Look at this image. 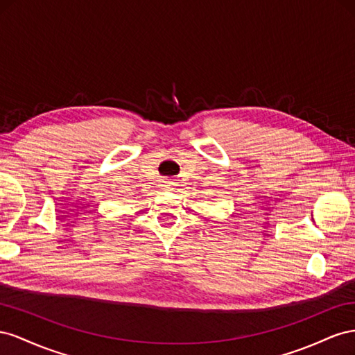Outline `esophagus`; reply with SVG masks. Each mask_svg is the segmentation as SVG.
<instances>
[{
  "label": "esophagus",
  "mask_w": 355,
  "mask_h": 355,
  "mask_svg": "<svg viewBox=\"0 0 355 355\" xmlns=\"http://www.w3.org/2000/svg\"><path fill=\"white\" fill-rule=\"evenodd\" d=\"M171 181L169 180H166V181H164V184H162V187H164V189H169L171 187Z\"/></svg>",
  "instance_id": "34e87169"
}]
</instances>
